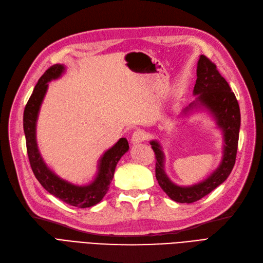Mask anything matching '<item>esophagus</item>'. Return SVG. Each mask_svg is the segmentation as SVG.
Masks as SVG:
<instances>
[{"instance_id": "1", "label": "esophagus", "mask_w": 263, "mask_h": 263, "mask_svg": "<svg viewBox=\"0 0 263 263\" xmlns=\"http://www.w3.org/2000/svg\"><path fill=\"white\" fill-rule=\"evenodd\" d=\"M146 139H147V134L144 133L143 130H141V129L136 130V132L133 134V136H132V142H133L134 144L142 142V141H144Z\"/></svg>"}]
</instances>
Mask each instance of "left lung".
<instances>
[{
  "mask_svg": "<svg viewBox=\"0 0 263 263\" xmlns=\"http://www.w3.org/2000/svg\"><path fill=\"white\" fill-rule=\"evenodd\" d=\"M196 101L190 103L183 113L194 108H206L214 117L223 133V159L219 167L202 182L193 186H177L167 177L164 171V153L157 140L150 141L156 155V177L160 187L172 200L179 203H193L210 194L228 178L236 161L240 128V111L237 99L231 90L214 63L200 55L197 64V80L194 88Z\"/></svg>",
  "mask_w": 263,
  "mask_h": 263,
  "instance_id": "obj_1",
  "label": "left lung"
}]
</instances>
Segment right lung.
<instances>
[{
    "mask_svg": "<svg viewBox=\"0 0 263 263\" xmlns=\"http://www.w3.org/2000/svg\"><path fill=\"white\" fill-rule=\"evenodd\" d=\"M65 71V66L55 64L45 70L38 80L32 95L27 102L24 111V132L26 137L27 153L33 174L48 193L61 199L67 204L77 208H90L100 202L110 188L116 164L128 151L129 146L126 138H121L112 148L104 152L99 160L98 174L91 183L84 186L74 185L59 177L45 164L35 139V127L40 106L48 90V83L58 79Z\"/></svg>",
    "mask_w": 263,
    "mask_h": 263,
    "instance_id": "right-lung-1",
    "label": "right lung"
}]
</instances>
